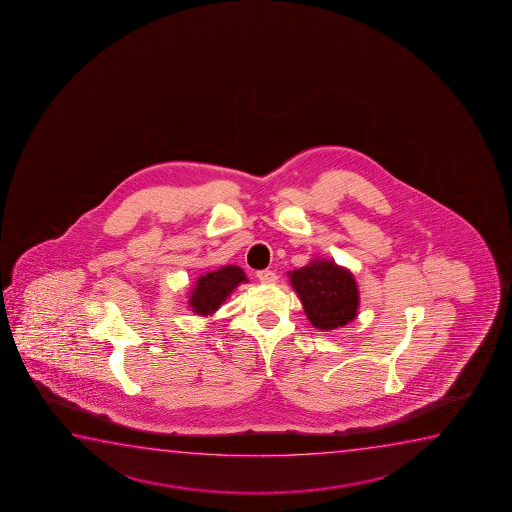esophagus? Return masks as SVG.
<instances>
[{
  "instance_id": "1",
  "label": "esophagus",
  "mask_w": 512,
  "mask_h": 512,
  "mask_svg": "<svg viewBox=\"0 0 512 512\" xmlns=\"http://www.w3.org/2000/svg\"><path fill=\"white\" fill-rule=\"evenodd\" d=\"M257 278H259L260 283H267V285H271V283H276L278 280V276L274 271H269V269H264V271H259L257 273Z\"/></svg>"
}]
</instances>
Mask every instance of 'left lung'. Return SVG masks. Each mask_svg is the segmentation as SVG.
<instances>
[{
  "mask_svg": "<svg viewBox=\"0 0 512 512\" xmlns=\"http://www.w3.org/2000/svg\"><path fill=\"white\" fill-rule=\"evenodd\" d=\"M313 327L334 330L357 318L360 306L357 281L334 260L315 259L288 273Z\"/></svg>",
  "mask_w": 512,
  "mask_h": 512,
  "instance_id": "8db88e82",
  "label": "left lung"
}]
</instances>
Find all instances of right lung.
I'll use <instances>...</instances> for the list:
<instances>
[{"label": "right lung", "instance_id": "obj_1", "mask_svg": "<svg viewBox=\"0 0 512 512\" xmlns=\"http://www.w3.org/2000/svg\"><path fill=\"white\" fill-rule=\"evenodd\" d=\"M246 281V274L238 266H224L210 271L201 276L196 281V287L190 290L189 306L199 316L213 315L234 292V288Z\"/></svg>", "mask_w": 512, "mask_h": 512}]
</instances>
